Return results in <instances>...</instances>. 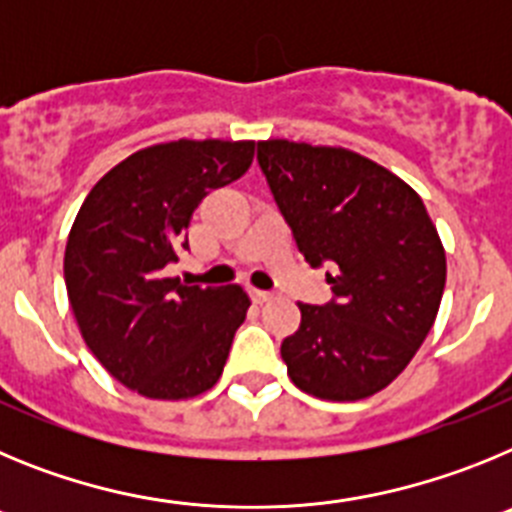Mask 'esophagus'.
<instances>
[{
    "label": "esophagus",
    "mask_w": 512,
    "mask_h": 512,
    "mask_svg": "<svg viewBox=\"0 0 512 512\" xmlns=\"http://www.w3.org/2000/svg\"><path fill=\"white\" fill-rule=\"evenodd\" d=\"M251 297L256 305H264V302H269L274 295H271V292H264V289H251Z\"/></svg>",
    "instance_id": "obj_1"
}]
</instances>
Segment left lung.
Wrapping results in <instances>:
<instances>
[{
  "label": "left lung",
  "instance_id": "left-lung-1",
  "mask_svg": "<svg viewBox=\"0 0 512 512\" xmlns=\"http://www.w3.org/2000/svg\"><path fill=\"white\" fill-rule=\"evenodd\" d=\"M256 158L307 264L330 266L333 300L300 305L282 343L289 379L333 402L384 390L433 328L446 284L423 200L346 148L261 140Z\"/></svg>",
  "mask_w": 512,
  "mask_h": 512
}]
</instances>
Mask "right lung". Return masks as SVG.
I'll use <instances>...</instances> for the list:
<instances>
[{
	"label": "right lung",
	"instance_id": "obj_1",
	"mask_svg": "<svg viewBox=\"0 0 512 512\" xmlns=\"http://www.w3.org/2000/svg\"><path fill=\"white\" fill-rule=\"evenodd\" d=\"M253 140H174L128 156L94 184L63 256L81 336L99 364L151 400H187L220 379L251 305L238 284L187 287L164 269L210 189L241 179Z\"/></svg>",
	"mask_w": 512,
	"mask_h": 512
}]
</instances>
